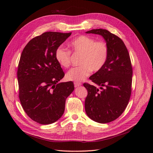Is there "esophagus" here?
Returning a JSON list of instances; mask_svg holds the SVG:
<instances>
[{
	"mask_svg": "<svg viewBox=\"0 0 153 153\" xmlns=\"http://www.w3.org/2000/svg\"><path fill=\"white\" fill-rule=\"evenodd\" d=\"M81 85H82V84H81V83H80V82H74V85H75V87L80 86Z\"/></svg>",
	"mask_w": 153,
	"mask_h": 153,
	"instance_id": "esophagus-1",
	"label": "esophagus"
}]
</instances>
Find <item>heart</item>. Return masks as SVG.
I'll use <instances>...</instances> for the list:
<instances>
[{
    "label": "heart",
    "instance_id": "1",
    "mask_svg": "<svg viewBox=\"0 0 153 153\" xmlns=\"http://www.w3.org/2000/svg\"><path fill=\"white\" fill-rule=\"evenodd\" d=\"M73 53L81 54L80 66L73 68L66 74L68 80L80 82L90 75L91 71H98L105 64L108 57V45L103 41L81 35L69 43ZM55 58L60 66L68 68L70 66L71 52L66 48L59 47L55 51Z\"/></svg>",
    "mask_w": 153,
    "mask_h": 153
}]
</instances>
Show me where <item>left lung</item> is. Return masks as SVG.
Masks as SVG:
<instances>
[{
    "instance_id": "obj_1",
    "label": "left lung",
    "mask_w": 153,
    "mask_h": 153,
    "mask_svg": "<svg viewBox=\"0 0 153 153\" xmlns=\"http://www.w3.org/2000/svg\"><path fill=\"white\" fill-rule=\"evenodd\" d=\"M86 33L103 36L108 47V57L104 66L89 77L100 89L84 84L88 92L85 110L93 121L108 123L123 113L130 98L133 75L130 57L123 40L108 30L92 29Z\"/></svg>"
}]
</instances>
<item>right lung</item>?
Wrapping results in <instances>:
<instances>
[{"instance_id": "1", "label": "right lung", "mask_w": 153, "mask_h": 153, "mask_svg": "<svg viewBox=\"0 0 153 153\" xmlns=\"http://www.w3.org/2000/svg\"><path fill=\"white\" fill-rule=\"evenodd\" d=\"M71 34L45 32L22 51L17 71L19 99L27 115L38 123L50 124L61 118L75 89L73 82H58L64 73L55 58V50Z\"/></svg>"}]
</instances>
